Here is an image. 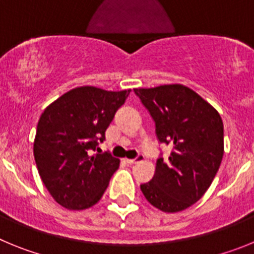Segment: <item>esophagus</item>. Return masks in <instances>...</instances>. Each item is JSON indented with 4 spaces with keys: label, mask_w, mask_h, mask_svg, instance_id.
<instances>
[{
    "label": "esophagus",
    "mask_w": 254,
    "mask_h": 254,
    "mask_svg": "<svg viewBox=\"0 0 254 254\" xmlns=\"http://www.w3.org/2000/svg\"><path fill=\"white\" fill-rule=\"evenodd\" d=\"M143 160V155L142 154H138L137 156H136V158L134 159H127V163L128 164H136V163H140V161H142Z\"/></svg>",
    "instance_id": "34e87169"
}]
</instances>
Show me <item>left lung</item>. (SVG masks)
Instances as JSON below:
<instances>
[{
    "label": "left lung",
    "mask_w": 254,
    "mask_h": 254,
    "mask_svg": "<svg viewBox=\"0 0 254 254\" xmlns=\"http://www.w3.org/2000/svg\"><path fill=\"white\" fill-rule=\"evenodd\" d=\"M134 94L154 120L159 142L173 146L168 160H156L154 177L141 190L164 212L186 210L205 194L223 160L221 117L183 85L134 89Z\"/></svg>",
    "instance_id": "8db88e82"
}]
</instances>
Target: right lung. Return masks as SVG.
<instances>
[{"label":"right lung","instance_id":"right-lung-1","mask_svg":"<svg viewBox=\"0 0 254 254\" xmlns=\"http://www.w3.org/2000/svg\"><path fill=\"white\" fill-rule=\"evenodd\" d=\"M131 90L76 87L44 109L37 126L34 158L52 197L68 210L95 205L120 167L111 152L93 154Z\"/></svg>","mask_w":254,"mask_h":254}]
</instances>
